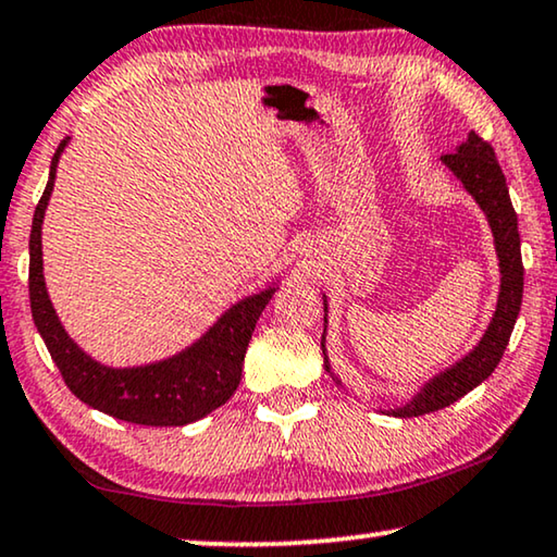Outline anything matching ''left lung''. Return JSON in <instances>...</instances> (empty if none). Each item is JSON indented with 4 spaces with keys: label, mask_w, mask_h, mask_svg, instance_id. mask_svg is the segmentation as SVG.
<instances>
[{
    "label": "left lung",
    "mask_w": 557,
    "mask_h": 557,
    "mask_svg": "<svg viewBox=\"0 0 557 557\" xmlns=\"http://www.w3.org/2000/svg\"><path fill=\"white\" fill-rule=\"evenodd\" d=\"M443 162L458 174L465 189L478 199L483 212L491 220L495 235V250L500 257V300H497L495 318L487 327L485 337L472 350L468 358L460 360L455 368L445 370L437 375L433 383H428L412 403L400 410H393L397 418H418L435 410H443L462 395H468L472 387H478L500 362L505 347L510 343L512 327H516L520 302H522V257H520V232H518V214L512 210L508 185H505V174L497 164L495 149L478 135L475 129L470 132L468 143L458 147V152L443 154ZM325 352V345H322ZM327 368V358H325Z\"/></svg>",
    "instance_id": "8db88e82"
}]
</instances>
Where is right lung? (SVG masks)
Listing matches in <instances>:
<instances>
[{"label": "right lung", "mask_w": 557, "mask_h": 557, "mask_svg": "<svg viewBox=\"0 0 557 557\" xmlns=\"http://www.w3.org/2000/svg\"><path fill=\"white\" fill-rule=\"evenodd\" d=\"M66 139L52 157L49 182L41 195L29 235V302L32 318L45 339L49 355L62 372V380L82 403L112 418L135 425H187L207 412L225 405L243 377V362L257 320L275 287L247 297L220 318L205 337H199L185 352L170 360L145 364V368H104L79 350L66 337L49 302L45 277H41V220L54 187V170Z\"/></svg>", "instance_id": "add662e5"}]
</instances>
